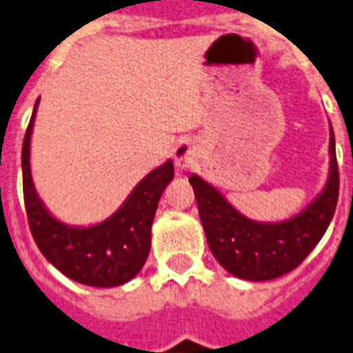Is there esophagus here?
<instances>
[{
	"instance_id": "34e87169",
	"label": "esophagus",
	"mask_w": 353,
	"mask_h": 353,
	"mask_svg": "<svg viewBox=\"0 0 353 353\" xmlns=\"http://www.w3.org/2000/svg\"><path fill=\"white\" fill-rule=\"evenodd\" d=\"M196 159H199V149L193 140H182L174 149V163L179 169L191 168L194 165Z\"/></svg>"
}]
</instances>
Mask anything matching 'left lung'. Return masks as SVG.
Returning <instances> with one entry per match:
<instances>
[{
    "instance_id": "1",
    "label": "left lung",
    "mask_w": 353,
    "mask_h": 353,
    "mask_svg": "<svg viewBox=\"0 0 353 353\" xmlns=\"http://www.w3.org/2000/svg\"><path fill=\"white\" fill-rule=\"evenodd\" d=\"M330 154V176L323 193L301 215L279 224L250 221L228 204L213 185L191 174L208 246L224 270L244 281H270L295 270L310 255L328 230L339 199L334 131Z\"/></svg>"
}]
</instances>
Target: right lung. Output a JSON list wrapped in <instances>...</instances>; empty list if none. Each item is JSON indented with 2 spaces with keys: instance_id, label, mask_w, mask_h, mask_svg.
<instances>
[{
  "instance_id": "add662e5",
  "label": "right lung",
  "mask_w": 353,
  "mask_h": 353,
  "mask_svg": "<svg viewBox=\"0 0 353 353\" xmlns=\"http://www.w3.org/2000/svg\"><path fill=\"white\" fill-rule=\"evenodd\" d=\"M36 107L38 101L34 105L21 149L25 210L34 242L52 266L76 283L98 288L128 283L142 270L149 255L151 224L160 196L165 185L173 180V162L169 160L151 171L111 219L91 228L61 224L43 208L30 176V132Z\"/></svg>"
}]
</instances>
